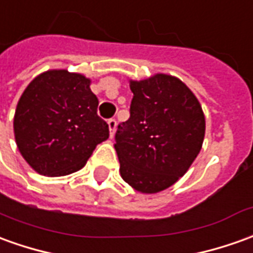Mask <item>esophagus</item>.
Returning <instances> with one entry per match:
<instances>
[{"label": "esophagus", "mask_w": 253, "mask_h": 253, "mask_svg": "<svg viewBox=\"0 0 253 253\" xmlns=\"http://www.w3.org/2000/svg\"><path fill=\"white\" fill-rule=\"evenodd\" d=\"M107 124H109L110 135H111V137H113V136H114V133H116V129H117L116 118H110L109 121H107Z\"/></svg>", "instance_id": "obj_1"}]
</instances>
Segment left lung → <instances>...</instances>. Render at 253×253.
I'll list each match as a JSON object with an SVG mask.
<instances>
[{"label": "left lung", "instance_id": "1", "mask_svg": "<svg viewBox=\"0 0 253 253\" xmlns=\"http://www.w3.org/2000/svg\"><path fill=\"white\" fill-rule=\"evenodd\" d=\"M130 117L120 124L114 149L120 173L133 189L154 194L182 177L203 147L205 117L196 95L176 77L129 81Z\"/></svg>", "mask_w": 253, "mask_h": 253}]
</instances>
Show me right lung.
I'll use <instances>...</instances> for the list:
<instances>
[{"instance_id":"right-lung-1","label":"right lung","mask_w":253,"mask_h":253,"mask_svg":"<svg viewBox=\"0 0 253 253\" xmlns=\"http://www.w3.org/2000/svg\"><path fill=\"white\" fill-rule=\"evenodd\" d=\"M90 80L67 70L37 76L19 99L13 118L17 149L43 176H64L86 164L109 125L97 116Z\"/></svg>"}]
</instances>
